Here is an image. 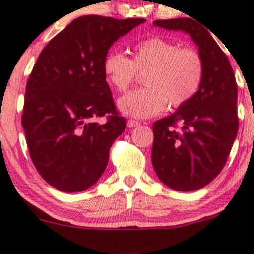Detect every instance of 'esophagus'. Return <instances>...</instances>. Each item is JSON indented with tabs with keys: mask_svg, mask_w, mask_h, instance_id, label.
Masks as SVG:
<instances>
[{
	"mask_svg": "<svg viewBox=\"0 0 254 254\" xmlns=\"http://www.w3.org/2000/svg\"><path fill=\"white\" fill-rule=\"evenodd\" d=\"M140 123L138 121H134V120H129L127 122V125L129 127H138V125H139Z\"/></svg>",
	"mask_w": 254,
	"mask_h": 254,
	"instance_id": "obj_1",
	"label": "esophagus"
}]
</instances>
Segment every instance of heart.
Wrapping results in <instances>:
<instances>
[{"instance_id":"b5f03b06","label":"heart","mask_w":254,"mask_h":254,"mask_svg":"<svg viewBox=\"0 0 254 254\" xmlns=\"http://www.w3.org/2000/svg\"><path fill=\"white\" fill-rule=\"evenodd\" d=\"M103 71L112 88L124 92L144 72L142 89L133 90L118 99V109L127 116L149 118L191 101L200 89L205 65L194 48L155 36L136 44L131 59L120 51H109L103 60Z\"/></svg>"}]
</instances>
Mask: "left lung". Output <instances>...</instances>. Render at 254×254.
<instances>
[{
	"instance_id": "1",
	"label": "left lung",
	"mask_w": 254,
	"mask_h": 254,
	"mask_svg": "<svg viewBox=\"0 0 254 254\" xmlns=\"http://www.w3.org/2000/svg\"><path fill=\"white\" fill-rule=\"evenodd\" d=\"M192 18L153 22L156 27L190 35L205 65L198 94L152 127L153 169L160 182L177 191H194L212 182L238 132V86L232 66L205 25Z\"/></svg>"
}]
</instances>
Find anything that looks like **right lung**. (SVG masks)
Masks as SVG:
<instances>
[{"label":"right lung","mask_w":254,"mask_h":254,"mask_svg":"<svg viewBox=\"0 0 254 254\" xmlns=\"http://www.w3.org/2000/svg\"><path fill=\"white\" fill-rule=\"evenodd\" d=\"M144 22L81 16L41 51L25 86L22 127L35 168L57 190L84 191L103 175L127 123L116 111L103 60ZM105 114L108 121L99 124Z\"/></svg>","instance_id":"obj_1"}]
</instances>
